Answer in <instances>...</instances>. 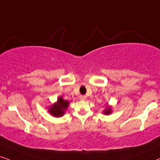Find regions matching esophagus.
Here are the masks:
<instances>
[{
    "mask_svg": "<svg viewBox=\"0 0 160 160\" xmlns=\"http://www.w3.org/2000/svg\"><path fill=\"white\" fill-rule=\"evenodd\" d=\"M80 100H86L87 99V96L86 95H81V96L79 97Z\"/></svg>",
    "mask_w": 160,
    "mask_h": 160,
    "instance_id": "34e87169",
    "label": "esophagus"
}]
</instances>
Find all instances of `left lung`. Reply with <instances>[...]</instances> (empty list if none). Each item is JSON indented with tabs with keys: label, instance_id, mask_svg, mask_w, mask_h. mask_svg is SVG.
<instances>
[{
	"label": "left lung",
	"instance_id": "obj_1",
	"mask_svg": "<svg viewBox=\"0 0 160 160\" xmlns=\"http://www.w3.org/2000/svg\"><path fill=\"white\" fill-rule=\"evenodd\" d=\"M112 113V107H107L106 109L103 111V114L105 115H109Z\"/></svg>",
	"mask_w": 160,
	"mask_h": 160
}]
</instances>
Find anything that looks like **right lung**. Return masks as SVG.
Listing matches in <instances>:
<instances>
[{
    "instance_id": "obj_1",
    "label": "right lung",
    "mask_w": 160,
    "mask_h": 160,
    "mask_svg": "<svg viewBox=\"0 0 160 160\" xmlns=\"http://www.w3.org/2000/svg\"><path fill=\"white\" fill-rule=\"evenodd\" d=\"M70 102L68 101H65L62 98V97H59L57 101L51 106L48 109L49 113L54 117H61L65 114V112L68 109Z\"/></svg>"
}]
</instances>
